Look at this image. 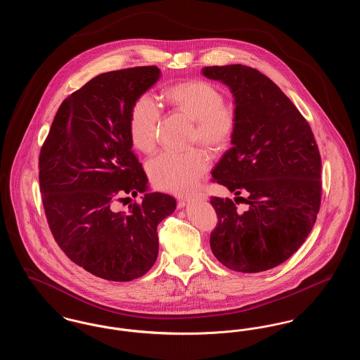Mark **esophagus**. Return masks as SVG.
Returning a JSON list of instances; mask_svg holds the SVG:
<instances>
[{
  "label": "esophagus",
  "instance_id": "1",
  "mask_svg": "<svg viewBox=\"0 0 360 360\" xmlns=\"http://www.w3.org/2000/svg\"><path fill=\"white\" fill-rule=\"evenodd\" d=\"M205 194H202V193H198V194H195V195H181L179 197V205L185 206L190 201H194V200H200V201H202V200H205Z\"/></svg>",
  "mask_w": 360,
  "mask_h": 360
}]
</instances>
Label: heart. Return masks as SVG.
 I'll use <instances>...</instances> for the list:
<instances>
[{
	"label": "heart",
	"mask_w": 360,
	"mask_h": 360,
	"mask_svg": "<svg viewBox=\"0 0 360 360\" xmlns=\"http://www.w3.org/2000/svg\"><path fill=\"white\" fill-rule=\"evenodd\" d=\"M163 98L194 122L191 143L201 144L212 154L224 151L236 131V110L224 103L219 87L206 81H186L169 87ZM160 110L154 100L139 97L129 115V136L137 150L150 153L156 144ZM207 169V156L200 148L188 153L166 151L148 163V174L156 188L186 193L194 188Z\"/></svg>",
	"instance_id": "heart-1"
}]
</instances>
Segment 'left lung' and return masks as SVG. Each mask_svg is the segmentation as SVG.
<instances>
[{"instance_id":"left-lung-1","label":"left lung","mask_w":360,"mask_h":360,"mask_svg":"<svg viewBox=\"0 0 360 360\" xmlns=\"http://www.w3.org/2000/svg\"><path fill=\"white\" fill-rule=\"evenodd\" d=\"M202 74L229 87L238 117L232 147L213 169V181L249 205L240 214L231 198H210L219 219L210 248L233 271H266L288 260L316 223L319 147L308 121L260 71L228 65L204 68Z\"/></svg>"}]
</instances>
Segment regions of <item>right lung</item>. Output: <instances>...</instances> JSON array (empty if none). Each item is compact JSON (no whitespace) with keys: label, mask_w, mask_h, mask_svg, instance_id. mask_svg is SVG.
<instances>
[{"label":"right lung","mask_w":360,"mask_h":360,"mask_svg":"<svg viewBox=\"0 0 360 360\" xmlns=\"http://www.w3.org/2000/svg\"><path fill=\"white\" fill-rule=\"evenodd\" d=\"M156 66L103 72L59 106L39 156V182L53 239L90 274L128 282L158 257V224L175 210V198L150 193L132 151L129 115L156 84ZM142 202L115 209L123 195Z\"/></svg>","instance_id":"right-lung-1"}]
</instances>
